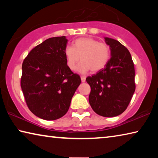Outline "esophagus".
I'll return each instance as SVG.
<instances>
[{
    "label": "esophagus",
    "mask_w": 158,
    "mask_h": 158,
    "mask_svg": "<svg viewBox=\"0 0 158 158\" xmlns=\"http://www.w3.org/2000/svg\"><path fill=\"white\" fill-rule=\"evenodd\" d=\"M81 79L82 82H85V76H81Z\"/></svg>",
    "instance_id": "1"
}]
</instances>
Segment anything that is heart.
<instances>
[{"label": "heart", "instance_id": "b5f03b06", "mask_svg": "<svg viewBox=\"0 0 158 158\" xmlns=\"http://www.w3.org/2000/svg\"><path fill=\"white\" fill-rule=\"evenodd\" d=\"M67 65L71 70L75 69L76 65L81 59L78 66L81 73L90 71L97 73L102 69L108 63L111 57V49L105 42H100L91 37L77 39L73 46L65 49Z\"/></svg>", "mask_w": 158, "mask_h": 158}]
</instances>
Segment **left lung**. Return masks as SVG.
I'll return each instance as SVG.
<instances>
[{
  "label": "left lung",
  "mask_w": 158,
  "mask_h": 158,
  "mask_svg": "<svg viewBox=\"0 0 158 158\" xmlns=\"http://www.w3.org/2000/svg\"><path fill=\"white\" fill-rule=\"evenodd\" d=\"M111 58L104 69L86 81L90 86L89 103L96 114L104 117L118 116L129 105L135 90V66L126 47L116 40L105 37Z\"/></svg>",
  "instance_id": "8db88e82"
}]
</instances>
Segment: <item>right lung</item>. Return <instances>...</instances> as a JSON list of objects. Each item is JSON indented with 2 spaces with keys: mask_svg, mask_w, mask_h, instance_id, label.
Here are the masks:
<instances>
[{
  "mask_svg": "<svg viewBox=\"0 0 158 158\" xmlns=\"http://www.w3.org/2000/svg\"><path fill=\"white\" fill-rule=\"evenodd\" d=\"M65 36L51 37L32 49L22 63L21 87L28 109L47 121L63 117L81 84L67 65Z\"/></svg>",
  "mask_w": 158,
  "mask_h": 158,
  "instance_id": "1",
  "label": "right lung"
}]
</instances>
